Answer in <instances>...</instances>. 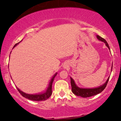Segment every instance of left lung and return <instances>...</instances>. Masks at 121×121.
Returning a JSON list of instances; mask_svg holds the SVG:
<instances>
[{
	"instance_id": "1",
	"label": "left lung",
	"mask_w": 121,
	"mask_h": 121,
	"mask_svg": "<svg viewBox=\"0 0 121 121\" xmlns=\"http://www.w3.org/2000/svg\"><path fill=\"white\" fill-rule=\"evenodd\" d=\"M97 38L99 40L101 41V42L105 43L106 46L107 47L110 51V48L109 46V45L106 42V40L105 39L102 38L101 37L97 35ZM112 66L111 69V72L112 71ZM109 77H108V79H107L106 82L102 84V85H100V86L97 87H94V88H91V89H88V88H82L79 87L76 84L75 81L73 79L70 77V80H71V91H72L73 93L77 96H79V97H81L83 98H87L90 97L92 96L97 95L98 94L101 93L103 90L105 89L106 87V85L107 84V83L109 80Z\"/></svg>"
}]
</instances>
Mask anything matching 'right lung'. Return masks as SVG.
<instances>
[{"label":"right lung","mask_w":121,"mask_h":121,"mask_svg":"<svg viewBox=\"0 0 121 121\" xmlns=\"http://www.w3.org/2000/svg\"><path fill=\"white\" fill-rule=\"evenodd\" d=\"M20 43V42H19ZM19 43L16 44L14 46L13 48L16 46H17V45L19 44ZM10 57V56H9ZM57 75V73L54 74V76L52 77V78L51 79V80L50 81V82L48 83V87L47 88L45 92H44V93H40V94H36V95H30V94H28V93H26L21 91L19 88L16 87L17 89L18 90V91L23 96V97L27 98V99L31 100H33V101H44V100H46L50 97V96L52 95V83L53 82V81H54V79L55 77Z\"/></svg>","instance_id":"add662e5"}]
</instances>
